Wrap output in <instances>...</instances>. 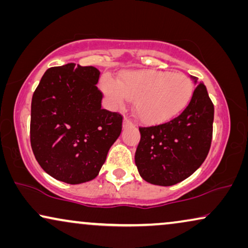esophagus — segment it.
<instances>
[{
	"label": "esophagus",
	"mask_w": 248,
	"mask_h": 248,
	"mask_svg": "<svg viewBox=\"0 0 248 248\" xmlns=\"http://www.w3.org/2000/svg\"><path fill=\"white\" fill-rule=\"evenodd\" d=\"M131 125H132V122H131V120H130V118L125 117V118H124V121H123V127H127V126H131Z\"/></svg>",
	"instance_id": "1"
}]
</instances>
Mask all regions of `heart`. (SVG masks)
Segmentation results:
<instances>
[{"label": "heart", "instance_id": "b5f03b06", "mask_svg": "<svg viewBox=\"0 0 248 248\" xmlns=\"http://www.w3.org/2000/svg\"><path fill=\"white\" fill-rule=\"evenodd\" d=\"M100 88L113 107L134 100L135 116L141 123H165L185 109L192 99L193 83L181 72L127 71L118 81L104 78Z\"/></svg>", "mask_w": 248, "mask_h": 248}]
</instances>
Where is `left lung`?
<instances>
[{
    "mask_svg": "<svg viewBox=\"0 0 248 248\" xmlns=\"http://www.w3.org/2000/svg\"><path fill=\"white\" fill-rule=\"evenodd\" d=\"M194 83L198 79L191 77ZM215 107L206 87H195L181 115L165 124L140 127L135 165L145 182L171 186L189 177L205 160L212 140Z\"/></svg>",
    "mask_w": 248,
    "mask_h": 248,
    "instance_id": "obj_1",
    "label": "left lung"
}]
</instances>
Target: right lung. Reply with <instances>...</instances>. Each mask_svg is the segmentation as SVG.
<instances>
[{"label": "right lung", "instance_id": "add662e5", "mask_svg": "<svg viewBox=\"0 0 248 248\" xmlns=\"http://www.w3.org/2000/svg\"><path fill=\"white\" fill-rule=\"evenodd\" d=\"M99 70L69 63L44 73L32 94L30 143L36 160L57 181L96 178L122 132L121 114L103 109Z\"/></svg>", "mask_w": 248, "mask_h": 248}]
</instances>
